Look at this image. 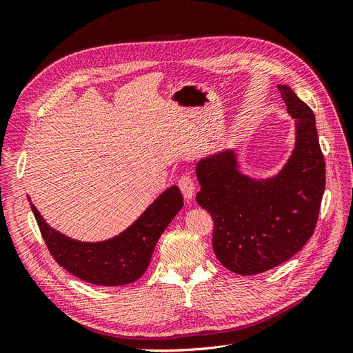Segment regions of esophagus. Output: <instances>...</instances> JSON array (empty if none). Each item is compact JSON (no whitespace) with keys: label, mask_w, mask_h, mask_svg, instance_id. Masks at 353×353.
<instances>
[{"label":"esophagus","mask_w":353,"mask_h":353,"mask_svg":"<svg viewBox=\"0 0 353 353\" xmlns=\"http://www.w3.org/2000/svg\"><path fill=\"white\" fill-rule=\"evenodd\" d=\"M178 185H179L181 193L184 194L185 200H191V199L194 197V190H196V185H194V181L191 179L188 175L181 176V178H179V181H178Z\"/></svg>","instance_id":"esophagus-1"}]
</instances>
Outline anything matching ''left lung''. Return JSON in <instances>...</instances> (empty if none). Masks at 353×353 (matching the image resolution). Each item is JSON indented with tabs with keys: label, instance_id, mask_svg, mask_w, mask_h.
Returning a JSON list of instances; mask_svg holds the SVG:
<instances>
[{
	"label": "left lung",
	"instance_id": "1",
	"mask_svg": "<svg viewBox=\"0 0 353 353\" xmlns=\"http://www.w3.org/2000/svg\"><path fill=\"white\" fill-rule=\"evenodd\" d=\"M294 119L296 143L279 174L256 179L239 169L232 148L196 166V196L215 222L212 245L219 262L240 275L268 271L288 261L314 234L325 188V162L315 114L288 85H279Z\"/></svg>",
	"mask_w": 353,
	"mask_h": 353
}]
</instances>
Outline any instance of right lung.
Here are the masks:
<instances>
[{"mask_svg":"<svg viewBox=\"0 0 353 353\" xmlns=\"http://www.w3.org/2000/svg\"><path fill=\"white\" fill-rule=\"evenodd\" d=\"M183 206V194L172 185L125 231L109 240L90 243L51 228L30 203L52 258L74 276L97 285H125L140 279L148 268L157 240Z\"/></svg>","mask_w":353,"mask_h":353,"instance_id":"1","label":"right lung"}]
</instances>
